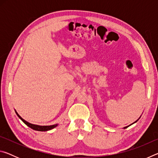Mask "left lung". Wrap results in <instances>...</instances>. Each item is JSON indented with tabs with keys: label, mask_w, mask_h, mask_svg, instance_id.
Instances as JSON below:
<instances>
[{
	"label": "left lung",
	"mask_w": 158,
	"mask_h": 158,
	"mask_svg": "<svg viewBox=\"0 0 158 158\" xmlns=\"http://www.w3.org/2000/svg\"><path fill=\"white\" fill-rule=\"evenodd\" d=\"M137 121H138V120H137ZM137 121H135V123H136V122H137ZM133 123H132V124H133ZM127 127H128V126H127V127H124V128H127Z\"/></svg>",
	"instance_id": "1"
}]
</instances>
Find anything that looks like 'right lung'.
Returning a JSON list of instances; mask_svg holds the SVG:
<instances>
[{
    "label": "right lung",
    "instance_id": "add662e5",
    "mask_svg": "<svg viewBox=\"0 0 158 158\" xmlns=\"http://www.w3.org/2000/svg\"><path fill=\"white\" fill-rule=\"evenodd\" d=\"M16 114L18 116V117L24 123L28 126L29 127H31V129H33L34 130H37V131H42V132H43V131H48V130H50L53 129V128H54L57 126V124L56 125H47V126H41V125H33V124H31L30 123H28L27 121H26L25 120H23L22 118H21L19 115L17 114V111H15Z\"/></svg>",
    "mask_w": 158,
    "mask_h": 158
}]
</instances>
